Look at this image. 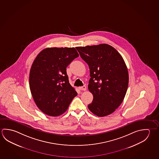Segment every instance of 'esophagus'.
<instances>
[{
  "label": "esophagus",
  "mask_w": 159,
  "mask_h": 159,
  "mask_svg": "<svg viewBox=\"0 0 159 159\" xmlns=\"http://www.w3.org/2000/svg\"><path fill=\"white\" fill-rule=\"evenodd\" d=\"M79 89H80V90H83V91H85L86 90V86H80V87H79Z\"/></svg>",
  "instance_id": "esophagus-1"
}]
</instances>
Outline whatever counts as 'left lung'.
I'll return each mask as SVG.
<instances>
[{
	"label": "left lung",
	"instance_id": "obj_1",
	"mask_svg": "<svg viewBox=\"0 0 159 159\" xmlns=\"http://www.w3.org/2000/svg\"><path fill=\"white\" fill-rule=\"evenodd\" d=\"M76 48L90 70L88 89L93 100L88 108L98 117L111 114L122 103L128 88L129 76L125 62L108 44Z\"/></svg>",
	"mask_w": 159,
	"mask_h": 159
}]
</instances>
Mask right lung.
<instances>
[{
    "label": "right lung",
    "mask_w": 159,
    "mask_h": 159,
    "mask_svg": "<svg viewBox=\"0 0 159 159\" xmlns=\"http://www.w3.org/2000/svg\"><path fill=\"white\" fill-rule=\"evenodd\" d=\"M78 56L74 48H46L34 59L30 73V90L37 107L45 114L61 115L78 94L69 83L66 67Z\"/></svg>",
    "instance_id": "obj_1"
}]
</instances>
